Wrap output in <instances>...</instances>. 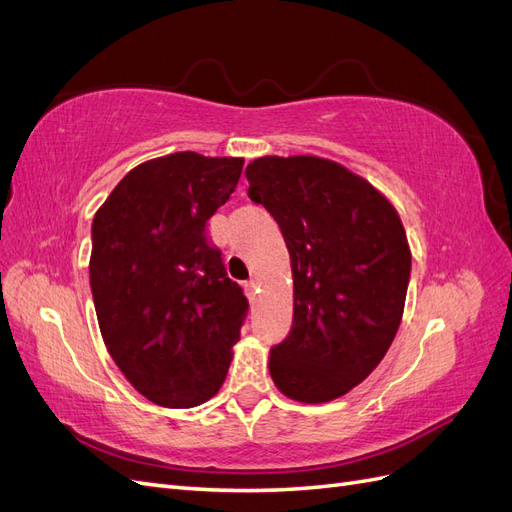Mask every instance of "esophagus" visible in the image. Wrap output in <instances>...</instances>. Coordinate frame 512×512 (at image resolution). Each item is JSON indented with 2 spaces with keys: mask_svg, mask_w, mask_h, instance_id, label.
I'll use <instances>...</instances> for the list:
<instances>
[{
  "mask_svg": "<svg viewBox=\"0 0 512 512\" xmlns=\"http://www.w3.org/2000/svg\"><path fill=\"white\" fill-rule=\"evenodd\" d=\"M256 288H258V282H256V280L245 282V292H247V297L254 299V297H256Z\"/></svg>",
  "mask_w": 512,
  "mask_h": 512,
  "instance_id": "34e87169",
  "label": "esophagus"
}]
</instances>
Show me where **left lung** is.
<instances>
[{"instance_id": "obj_1", "label": "left lung", "mask_w": 512, "mask_h": 512, "mask_svg": "<svg viewBox=\"0 0 512 512\" xmlns=\"http://www.w3.org/2000/svg\"><path fill=\"white\" fill-rule=\"evenodd\" d=\"M245 177L280 224L294 280L292 329L271 348V378L305 404L342 397L399 329L412 267L404 224L374 185L331 160L267 156Z\"/></svg>"}]
</instances>
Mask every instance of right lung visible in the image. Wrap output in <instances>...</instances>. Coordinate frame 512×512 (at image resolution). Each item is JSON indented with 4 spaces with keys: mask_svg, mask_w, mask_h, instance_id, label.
Masks as SVG:
<instances>
[{
    "mask_svg": "<svg viewBox=\"0 0 512 512\" xmlns=\"http://www.w3.org/2000/svg\"><path fill=\"white\" fill-rule=\"evenodd\" d=\"M243 158L179 151L123 177L91 224L89 284L121 374L164 408L205 404L228 374L247 299L207 222L235 192Z\"/></svg>",
    "mask_w": 512,
    "mask_h": 512,
    "instance_id": "1",
    "label": "right lung"
}]
</instances>
